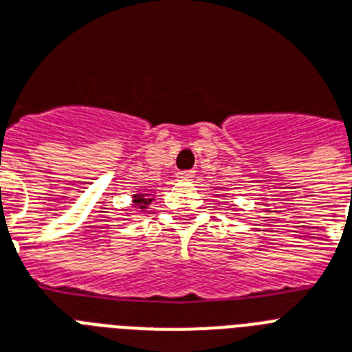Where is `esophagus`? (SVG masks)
<instances>
[{"instance_id":"34e87169","label":"esophagus","mask_w":352,"mask_h":352,"mask_svg":"<svg viewBox=\"0 0 352 352\" xmlns=\"http://www.w3.org/2000/svg\"><path fill=\"white\" fill-rule=\"evenodd\" d=\"M179 179H192L194 178V170H182L178 173Z\"/></svg>"}]
</instances>
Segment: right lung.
Returning <instances> with one entry per match:
<instances>
[{
  "mask_svg": "<svg viewBox=\"0 0 352 352\" xmlns=\"http://www.w3.org/2000/svg\"><path fill=\"white\" fill-rule=\"evenodd\" d=\"M153 201V198H148L145 194H134V205L138 209H147V205Z\"/></svg>",
  "mask_w": 352,
  "mask_h": 352,
  "instance_id": "obj_1",
  "label": "right lung"
}]
</instances>
